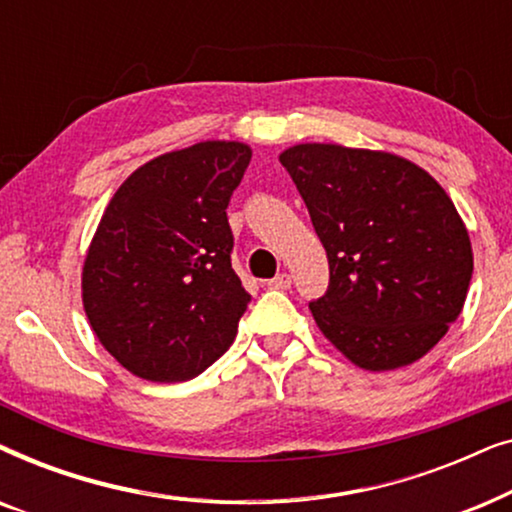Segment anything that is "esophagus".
Instances as JSON below:
<instances>
[{
    "instance_id": "esophagus-1",
    "label": "esophagus",
    "mask_w": 512,
    "mask_h": 512,
    "mask_svg": "<svg viewBox=\"0 0 512 512\" xmlns=\"http://www.w3.org/2000/svg\"><path fill=\"white\" fill-rule=\"evenodd\" d=\"M270 289H277V291H286L291 286V275H286V272H279L277 277H272L268 282Z\"/></svg>"
}]
</instances>
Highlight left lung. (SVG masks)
I'll return each mask as SVG.
<instances>
[{
	"label": "left lung",
	"mask_w": 512,
	"mask_h": 512,
	"mask_svg": "<svg viewBox=\"0 0 512 512\" xmlns=\"http://www.w3.org/2000/svg\"><path fill=\"white\" fill-rule=\"evenodd\" d=\"M328 256L310 303L319 331L363 370L410 366L464 310L473 249L443 186L387 151L296 144L279 153Z\"/></svg>",
	"instance_id": "obj_1"
}]
</instances>
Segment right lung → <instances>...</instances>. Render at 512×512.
Listing matches in <instances>:
<instances>
[{
    "label": "right lung",
    "instance_id": "add662e5",
    "mask_svg": "<svg viewBox=\"0 0 512 512\" xmlns=\"http://www.w3.org/2000/svg\"><path fill=\"white\" fill-rule=\"evenodd\" d=\"M251 149L200 142L137 167L104 209L81 272L83 310L132 375L186 382L233 345L251 296L226 207Z\"/></svg>",
    "mask_w": 512,
    "mask_h": 512
}]
</instances>
